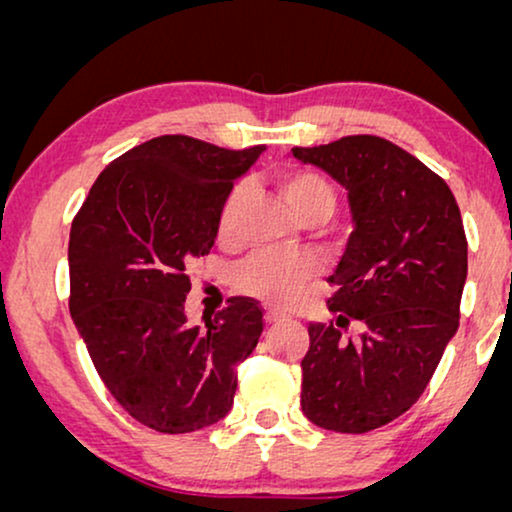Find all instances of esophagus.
<instances>
[{
	"label": "esophagus",
	"instance_id": "esophagus-1",
	"mask_svg": "<svg viewBox=\"0 0 512 512\" xmlns=\"http://www.w3.org/2000/svg\"><path fill=\"white\" fill-rule=\"evenodd\" d=\"M282 319H284L282 314H277V312H265V324H268V326L279 324V321H282Z\"/></svg>",
	"mask_w": 512,
	"mask_h": 512
}]
</instances>
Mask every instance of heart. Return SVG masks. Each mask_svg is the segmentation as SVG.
Masks as SVG:
<instances>
[{
  "mask_svg": "<svg viewBox=\"0 0 512 512\" xmlns=\"http://www.w3.org/2000/svg\"><path fill=\"white\" fill-rule=\"evenodd\" d=\"M279 191L289 202L291 212L303 223H324L335 209V188L324 174L314 170H289L279 177ZM249 198L247 186L230 188L219 209V237L233 240L237 219ZM317 275L307 258H284L275 254H256L235 272V282L242 291L277 307H289L303 298Z\"/></svg>",
  "mask_w": 512,
  "mask_h": 512,
  "instance_id": "heart-1",
  "label": "heart"
}]
</instances>
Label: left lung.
<instances>
[{
    "instance_id": "8db88e82",
    "label": "left lung",
    "mask_w": 512,
    "mask_h": 512,
    "mask_svg": "<svg viewBox=\"0 0 512 512\" xmlns=\"http://www.w3.org/2000/svg\"><path fill=\"white\" fill-rule=\"evenodd\" d=\"M291 151L347 188L354 221L328 277L335 319L307 326L300 405L321 429H380L417 403L459 328L468 272L459 205L436 172L382 137Z\"/></svg>"
}]
</instances>
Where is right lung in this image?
I'll list each match as a JSON object with an SVG mask.
<instances>
[{
    "instance_id": "right-lung-1",
    "label": "right lung",
    "mask_w": 512,
    "mask_h": 512,
    "mask_svg": "<svg viewBox=\"0 0 512 512\" xmlns=\"http://www.w3.org/2000/svg\"><path fill=\"white\" fill-rule=\"evenodd\" d=\"M265 146L242 151L163 135L104 167L69 233V312L104 387L160 433L212 426L233 408L237 363L263 310L230 298L205 328L186 324V263L209 254L219 209Z\"/></svg>"
}]
</instances>
